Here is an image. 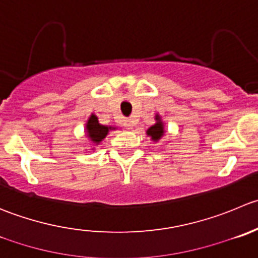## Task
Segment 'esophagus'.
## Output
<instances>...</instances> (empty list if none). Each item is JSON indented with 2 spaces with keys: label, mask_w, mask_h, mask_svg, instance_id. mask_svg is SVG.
Here are the masks:
<instances>
[{
  "label": "esophagus",
  "mask_w": 258,
  "mask_h": 258,
  "mask_svg": "<svg viewBox=\"0 0 258 258\" xmlns=\"http://www.w3.org/2000/svg\"><path fill=\"white\" fill-rule=\"evenodd\" d=\"M126 127L128 130H131L132 128V123H131V121H126Z\"/></svg>",
  "instance_id": "esophagus-1"
}]
</instances>
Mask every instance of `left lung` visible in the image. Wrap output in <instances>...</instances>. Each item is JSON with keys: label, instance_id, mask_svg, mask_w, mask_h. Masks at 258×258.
I'll return each mask as SVG.
<instances>
[{"label": "left lung", "instance_id": "obj_1", "mask_svg": "<svg viewBox=\"0 0 258 258\" xmlns=\"http://www.w3.org/2000/svg\"><path fill=\"white\" fill-rule=\"evenodd\" d=\"M155 121L156 122L146 131V135L151 139L152 142H159L165 135V124L159 113L155 116Z\"/></svg>", "mask_w": 258, "mask_h": 258}]
</instances>
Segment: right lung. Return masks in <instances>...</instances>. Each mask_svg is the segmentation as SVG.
Wrapping results in <instances>:
<instances>
[{
	"mask_svg": "<svg viewBox=\"0 0 258 258\" xmlns=\"http://www.w3.org/2000/svg\"><path fill=\"white\" fill-rule=\"evenodd\" d=\"M116 128L117 127L114 126H106V124H101L98 121V117H97L94 113H92L91 116L88 117V121H87L86 123V130H84L87 139L89 140L91 145L93 146V149L91 150H96L94 149V146L101 144V142L106 139L108 132Z\"/></svg>",
	"mask_w": 258,
	"mask_h": 258,
	"instance_id": "obj_1",
	"label": "right lung"
}]
</instances>
